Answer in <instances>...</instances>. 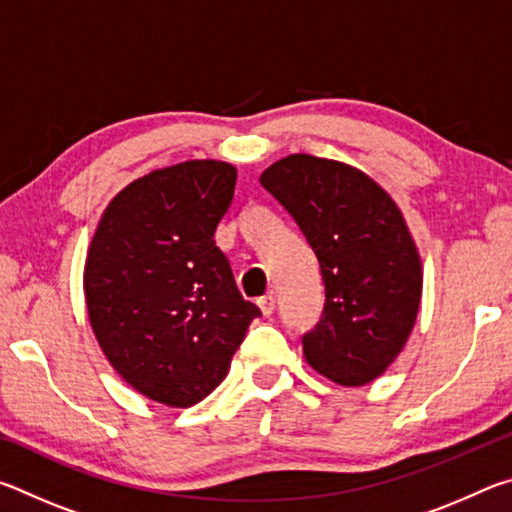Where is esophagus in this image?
<instances>
[{"instance_id":"esophagus-1","label":"esophagus","mask_w":512,"mask_h":512,"mask_svg":"<svg viewBox=\"0 0 512 512\" xmlns=\"http://www.w3.org/2000/svg\"><path fill=\"white\" fill-rule=\"evenodd\" d=\"M257 305H259V309H262L264 316H271L275 311V296H273V293H268V296L257 300Z\"/></svg>"}]
</instances>
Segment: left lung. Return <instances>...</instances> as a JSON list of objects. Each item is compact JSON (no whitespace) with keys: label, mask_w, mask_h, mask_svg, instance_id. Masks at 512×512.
<instances>
[{"label":"left lung","mask_w":512,"mask_h":512,"mask_svg":"<svg viewBox=\"0 0 512 512\" xmlns=\"http://www.w3.org/2000/svg\"><path fill=\"white\" fill-rule=\"evenodd\" d=\"M259 183L296 219L323 273V316L302 336L307 363L339 386L370 384L404 350L422 298L400 207L368 173L309 153L273 162Z\"/></svg>","instance_id":"1"}]
</instances>
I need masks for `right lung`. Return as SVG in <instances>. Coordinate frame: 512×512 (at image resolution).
I'll list each match as a JSON object with an SVG mask.
<instances>
[{
	"label": "right lung",
	"mask_w": 512,
	"mask_h": 512,
	"mask_svg": "<svg viewBox=\"0 0 512 512\" xmlns=\"http://www.w3.org/2000/svg\"><path fill=\"white\" fill-rule=\"evenodd\" d=\"M237 169L187 160L133 180L108 203L85 257L92 332L119 377L171 409L205 400L253 318L214 230Z\"/></svg>",
	"instance_id": "add662e5"
}]
</instances>
